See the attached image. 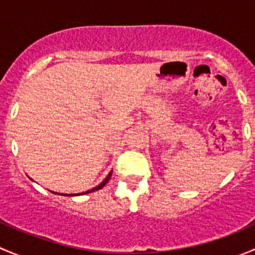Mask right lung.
I'll list each match as a JSON object with an SVG mask.
<instances>
[{
    "label": "right lung",
    "instance_id": "obj_1",
    "mask_svg": "<svg viewBox=\"0 0 255 255\" xmlns=\"http://www.w3.org/2000/svg\"><path fill=\"white\" fill-rule=\"evenodd\" d=\"M111 175H112V171H111V173L109 174V175L106 176V179H105L104 181H102L101 184L99 185V186L94 187V189L89 190V191H85V192H82V195H84V194H89V192H92V191H96V190H100V189H101V187H104L105 185L107 184V181H109V180H110V177H111ZM51 192H54V191H51ZM54 194H56V192H54ZM60 195H63V194H60ZM79 195H81V194H65V195H64V196H79Z\"/></svg>",
    "mask_w": 255,
    "mask_h": 255
}]
</instances>
